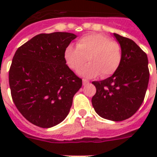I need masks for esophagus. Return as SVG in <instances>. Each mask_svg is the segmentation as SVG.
<instances>
[{"label": "esophagus", "instance_id": "obj_1", "mask_svg": "<svg viewBox=\"0 0 157 157\" xmlns=\"http://www.w3.org/2000/svg\"><path fill=\"white\" fill-rule=\"evenodd\" d=\"M82 82H83V86H86V85H89V81H87V80H86V79H83V81H82Z\"/></svg>", "mask_w": 157, "mask_h": 157}]
</instances>
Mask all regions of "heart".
<instances>
[{
  "instance_id": "b5f03b06",
  "label": "heart",
  "mask_w": 157,
  "mask_h": 157,
  "mask_svg": "<svg viewBox=\"0 0 157 157\" xmlns=\"http://www.w3.org/2000/svg\"><path fill=\"white\" fill-rule=\"evenodd\" d=\"M63 56L67 66L73 71H78L88 59L90 63L79 71L81 76L93 78L102 73V76L106 77L119 68L122 51L120 44L111 40L107 36L92 33L80 38L76 47L67 45Z\"/></svg>"
}]
</instances>
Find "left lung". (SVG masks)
Here are the masks:
<instances>
[{
    "label": "left lung",
    "mask_w": 157,
    "mask_h": 157,
    "mask_svg": "<svg viewBox=\"0 0 157 157\" xmlns=\"http://www.w3.org/2000/svg\"><path fill=\"white\" fill-rule=\"evenodd\" d=\"M122 51L119 68L103 81H93L96 94L92 105L104 119L121 121L132 117L144 102L149 81L148 59L129 38L113 33Z\"/></svg>",
    "instance_id": "1"
}]
</instances>
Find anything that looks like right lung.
<instances>
[{"label":"right lung","instance_id":"right-lung-1","mask_svg":"<svg viewBox=\"0 0 157 157\" xmlns=\"http://www.w3.org/2000/svg\"><path fill=\"white\" fill-rule=\"evenodd\" d=\"M76 35L39 34L16 50L9 82L11 96L21 114L32 124L50 128L70 112L82 80L69 68L64 50Z\"/></svg>","mask_w":157,"mask_h":157}]
</instances>
